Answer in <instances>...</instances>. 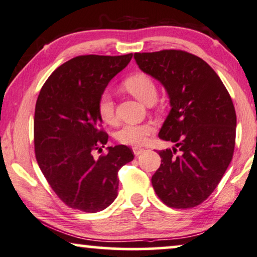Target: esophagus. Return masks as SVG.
<instances>
[{
    "label": "esophagus",
    "instance_id": "obj_1",
    "mask_svg": "<svg viewBox=\"0 0 257 257\" xmlns=\"http://www.w3.org/2000/svg\"><path fill=\"white\" fill-rule=\"evenodd\" d=\"M133 151H134V155H135V156H140V155L143 154L146 150L142 149V148H137L136 147V148H134Z\"/></svg>",
    "mask_w": 257,
    "mask_h": 257
}]
</instances>
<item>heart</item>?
Instances as JSON below:
<instances>
[{
  "instance_id": "obj_1",
  "label": "heart",
  "mask_w": 257,
  "mask_h": 257,
  "mask_svg": "<svg viewBox=\"0 0 257 257\" xmlns=\"http://www.w3.org/2000/svg\"><path fill=\"white\" fill-rule=\"evenodd\" d=\"M124 87L129 93H132L136 99L142 102H148L149 100H156L157 87L153 79L149 75L143 73L134 74L127 78L123 82ZM97 110L101 120L106 123H114L116 120L115 116V103L113 96L109 92H103L100 95ZM155 132V124L151 122H146L141 124H124L116 133V139L120 143L127 146H142L148 141L151 134Z\"/></svg>"
}]
</instances>
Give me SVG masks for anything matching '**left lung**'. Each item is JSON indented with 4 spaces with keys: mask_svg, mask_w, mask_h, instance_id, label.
<instances>
[{
    "mask_svg": "<svg viewBox=\"0 0 257 257\" xmlns=\"http://www.w3.org/2000/svg\"><path fill=\"white\" fill-rule=\"evenodd\" d=\"M134 58L141 71L163 85L171 107L158 136L175 147L158 151L162 164L151 178L155 192L170 207H194L211 196L233 158V101L219 75L199 57L163 50Z\"/></svg>",
    "mask_w": 257,
    "mask_h": 257,
    "instance_id": "left-lung-1",
    "label": "left lung"
}]
</instances>
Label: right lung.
<instances>
[{
    "instance_id": "1",
    "label": "right lung",
    "mask_w": 257,
    "mask_h": 257,
    "mask_svg": "<svg viewBox=\"0 0 257 257\" xmlns=\"http://www.w3.org/2000/svg\"><path fill=\"white\" fill-rule=\"evenodd\" d=\"M124 56H79L60 65L39 92L35 109L36 160L58 197L72 208L96 213L117 197V172L134 160L128 147H108L97 103L108 82L132 60Z\"/></svg>"
}]
</instances>
